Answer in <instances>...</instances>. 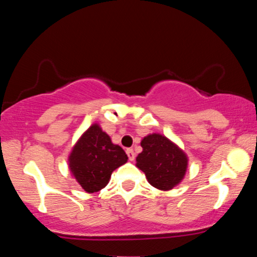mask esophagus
Here are the masks:
<instances>
[{
	"label": "esophagus",
	"instance_id": "obj_1",
	"mask_svg": "<svg viewBox=\"0 0 257 257\" xmlns=\"http://www.w3.org/2000/svg\"><path fill=\"white\" fill-rule=\"evenodd\" d=\"M125 152H126V156H128L129 161H134L135 153H134V151H133V149H126Z\"/></svg>",
	"mask_w": 257,
	"mask_h": 257
}]
</instances>
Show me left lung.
<instances>
[{
	"label": "left lung",
	"mask_w": 257,
	"mask_h": 257,
	"mask_svg": "<svg viewBox=\"0 0 257 257\" xmlns=\"http://www.w3.org/2000/svg\"><path fill=\"white\" fill-rule=\"evenodd\" d=\"M143 152L137 157V167L145 173L153 187L172 190L184 178L187 157L166 137L152 134L141 141Z\"/></svg>",
	"instance_id": "left-lung-1"
}]
</instances>
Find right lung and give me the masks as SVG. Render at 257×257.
I'll use <instances>...</instances> for the list:
<instances>
[{"label":"right lung","mask_w":257,"mask_h":257,"mask_svg":"<svg viewBox=\"0 0 257 257\" xmlns=\"http://www.w3.org/2000/svg\"><path fill=\"white\" fill-rule=\"evenodd\" d=\"M69 161L70 169L82 188L94 193L107 185L112 172L124 164L128 157L98 124H93L73 147Z\"/></svg>","instance_id":"right-lung-1"}]
</instances>
